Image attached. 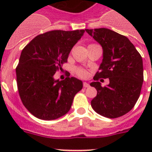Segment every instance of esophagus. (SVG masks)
<instances>
[{
    "label": "esophagus",
    "instance_id": "obj_1",
    "mask_svg": "<svg viewBox=\"0 0 152 152\" xmlns=\"http://www.w3.org/2000/svg\"><path fill=\"white\" fill-rule=\"evenodd\" d=\"M83 88H89L90 87V84L88 83H87V82H84V83H83Z\"/></svg>",
    "mask_w": 152,
    "mask_h": 152
}]
</instances>
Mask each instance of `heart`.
Wrapping results in <instances>:
<instances>
[{"instance_id": "1", "label": "heart", "mask_w": 152, "mask_h": 152, "mask_svg": "<svg viewBox=\"0 0 152 152\" xmlns=\"http://www.w3.org/2000/svg\"><path fill=\"white\" fill-rule=\"evenodd\" d=\"M75 72H76L77 76H79L80 77H82V78H85V77L88 76V72L83 69H76Z\"/></svg>"}]
</instances>
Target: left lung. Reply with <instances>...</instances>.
Segmentation results:
<instances>
[{
    "mask_svg": "<svg viewBox=\"0 0 152 152\" xmlns=\"http://www.w3.org/2000/svg\"><path fill=\"white\" fill-rule=\"evenodd\" d=\"M102 47V61L94 76L91 87L97 95L91 102L93 110L108 118H119L129 112L140 95L144 82L143 61L127 37L107 28L85 29ZM99 78L110 83L102 87Z\"/></svg>",
    "mask_w": 152,
    "mask_h": 152,
    "instance_id": "8db88e82",
    "label": "left lung"
}]
</instances>
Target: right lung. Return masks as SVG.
Listing matches in <instances>:
<instances>
[{
	"label": "right lung",
	"instance_id": "obj_1",
	"mask_svg": "<svg viewBox=\"0 0 152 152\" xmlns=\"http://www.w3.org/2000/svg\"><path fill=\"white\" fill-rule=\"evenodd\" d=\"M84 30L51 31L39 34L25 46L15 72L20 99L34 117L54 120L66 114L74 96L83 88L75 77L60 81L53 78L67 62L69 53L81 39Z\"/></svg>",
	"mask_w": 152,
	"mask_h": 152
}]
</instances>
